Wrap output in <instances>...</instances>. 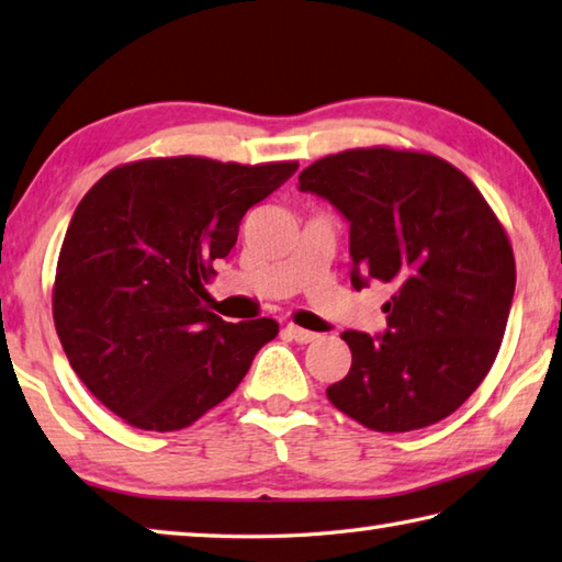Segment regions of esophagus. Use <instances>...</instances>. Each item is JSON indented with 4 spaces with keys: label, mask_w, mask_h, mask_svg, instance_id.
I'll use <instances>...</instances> for the list:
<instances>
[{
    "label": "esophagus",
    "mask_w": 562,
    "mask_h": 562,
    "mask_svg": "<svg viewBox=\"0 0 562 562\" xmlns=\"http://www.w3.org/2000/svg\"><path fill=\"white\" fill-rule=\"evenodd\" d=\"M284 331H288L290 339H294L297 344H310V341L316 339L314 331L302 329V326H297V324H288V326H284Z\"/></svg>",
    "instance_id": "obj_1"
}]
</instances>
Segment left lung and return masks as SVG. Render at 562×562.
<instances>
[{"label": "left lung", "mask_w": 562, "mask_h": 562, "mask_svg": "<svg viewBox=\"0 0 562 562\" xmlns=\"http://www.w3.org/2000/svg\"><path fill=\"white\" fill-rule=\"evenodd\" d=\"M300 191L349 221L356 290L395 284L381 336L341 334L351 369L326 397L375 432L452 415L492 369L516 290L512 243L492 206L450 161L391 147L314 161Z\"/></svg>", "instance_id": "8db88e82"}]
</instances>
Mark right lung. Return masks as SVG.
Instances as JSON below:
<instances>
[{"label": "right lung", "instance_id": "obj_1", "mask_svg": "<svg viewBox=\"0 0 562 562\" xmlns=\"http://www.w3.org/2000/svg\"><path fill=\"white\" fill-rule=\"evenodd\" d=\"M297 161L139 159L110 169L70 218L54 282V324L80 381L139 430L196 423L236 391L274 319L223 322L203 307L213 262L246 211Z\"/></svg>", "mask_w": 562, "mask_h": 562}]
</instances>
